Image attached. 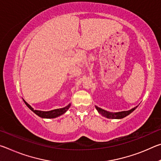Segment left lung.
<instances>
[{
	"label": "left lung",
	"mask_w": 161,
	"mask_h": 161,
	"mask_svg": "<svg viewBox=\"0 0 161 161\" xmlns=\"http://www.w3.org/2000/svg\"><path fill=\"white\" fill-rule=\"evenodd\" d=\"M137 107L133 108L129 111H119V112L113 113V112H109V111H107L106 110H103L102 108L95 106V107H96L98 112H99L101 115H102L103 116H104L107 119H121L124 118V117H126V116L129 115L130 113H132Z\"/></svg>",
	"instance_id": "8db88e82"
}]
</instances>
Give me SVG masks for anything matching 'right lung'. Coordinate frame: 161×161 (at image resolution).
Returning <instances> with one entry per match:
<instances>
[{
    "mask_svg": "<svg viewBox=\"0 0 161 161\" xmlns=\"http://www.w3.org/2000/svg\"><path fill=\"white\" fill-rule=\"evenodd\" d=\"M24 102L26 104L27 107H28L30 109H31L32 111L37 114L38 116L41 117V118L43 119H54L56 118V117H58L59 116L64 114L66 111L69 109V108L70 107V103L68 104L67 107H65L64 108H57V109H54V110H51V111H40V110H35L33 108H32L31 105L28 104L25 100H23Z\"/></svg>",
    "mask_w": 161,
    "mask_h": 161,
    "instance_id": "add662e5",
    "label": "right lung"
}]
</instances>
